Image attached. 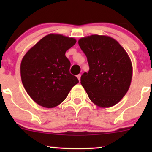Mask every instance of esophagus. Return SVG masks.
<instances>
[{"label": "esophagus", "mask_w": 152, "mask_h": 152, "mask_svg": "<svg viewBox=\"0 0 152 152\" xmlns=\"http://www.w3.org/2000/svg\"><path fill=\"white\" fill-rule=\"evenodd\" d=\"M77 78H78V81H79V82H80V80H81V74L77 75Z\"/></svg>", "instance_id": "obj_1"}]
</instances>
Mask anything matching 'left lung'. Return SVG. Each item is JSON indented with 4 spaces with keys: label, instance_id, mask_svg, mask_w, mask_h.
<instances>
[{
    "label": "left lung",
    "instance_id": "1",
    "mask_svg": "<svg viewBox=\"0 0 152 152\" xmlns=\"http://www.w3.org/2000/svg\"><path fill=\"white\" fill-rule=\"evenodd\" d=\"M89 71L81 77V83L90 100L101 108H109L121 100L129 88L132 64L124 48L108 36L91 35L80 38Z\"/></svg>",
    "mask_w": 152,
    "mask_h": 152
}]
</instances>
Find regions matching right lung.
Here are the masks:
<instances>
[{
  "instance_id": "add662e5",
  "label": "right lung",
  "mask_w": 152,
  "mask_h": 152,
  "mask_svg": "<svg viewBox=\"0 0 152 152\" xmlns=\"http://www.w3.org/2000/svg\"><path fill=\"white\" fill-rule=\"evenodd\" d=\"M76 40L50 34L27 51L20 64L24 88L38 105L53 108L65 100L78 78L69 72L71 63L65 53Z\"/></svg>"
}]
</instances>
